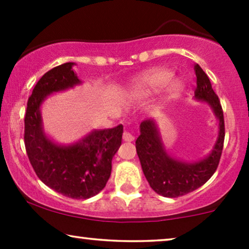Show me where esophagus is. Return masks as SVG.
<instances>
[{
    "mask_svg": "<svg viewBox=\"0 0 249 249\" xmlns=\"http://www.w3.org/2000/svg\"><path fill=\"white\" fill-rule=\"evenodd\" d=\"M134 139H135V137L130 134V132H128V131L124 132V142H132Z\"/></svg>",
    "mask_w": 249,
    "mask_h": 249,
    "instance_id": "1",
    "label": "esophagus"
}]
</instances>
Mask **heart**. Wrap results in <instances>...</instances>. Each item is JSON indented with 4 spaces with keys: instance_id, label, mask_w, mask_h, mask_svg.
I'll return each instance as SVG.
<instances>
[{
    "instance_id": "obj_1",
    "label": "heart",
    "mask_w": 249,
    "mask_h": 249,
    "mask_svg": "<svg viewBox=\"0 0 249 249\" xmlns=\"http://www.w3.org/2000/svg\"><path fill=\"white\" fill-rule=\"evenodd\" d=\"M172 72L166 69H159L154 70L152 72L146 74V76L141 80V83L136 85L132 89V94L137 98H145L148 97L149 95L156 93L161 89L162 87L165 86V93L169 96L175 95L180 88V83L178 80L168 81L171 79Z\"/></svg>"
}]
</instances>
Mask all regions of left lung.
Returning <instances> with one entry per match:
<instances>
[{"mask_svg":"<svg viewBox=\"0 0 249 249\" xmlns=\"http://www.w3.org/2000/svg\"><path fill=\"white\" fill-rule=\"evenodd\" d=\"M194 70L197 78L195 98L209 104L219 121V134L210 154L196 162L172 158L165 151L158 124L152 119L142 122L141 135L136 141V151L149 186L159 195L171 198L186 195L203 186L215 172L223 148L224 120L219 97L202 68L195 64Z\"/></svg>","mask_w":249,"mask_h":249,"instance_id":"obj_1","label":"left lung"}]
</instances>
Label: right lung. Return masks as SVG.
Instances as JSON below:
<instances>
[{
    "instance_id": "right-lung-1",
    "label": "right lung",
    "mask_w": 249,
    "mask_h": 249,
    "mask_svg": "<svg viewBox=\"0 0 249 249\" xmlns=\"http://www.w3.org/2000/svg\"><path fill=\"white\" fill-rule=\"evenodd\" d=\"M73 62L44 74L28 98L25 115V146L36 175L56 193L73 199L97 195L111 176L112 159L121 145L124 125L93 130L73 144L61 145L44 131L40 107L47 96L80 85Z\"/></svg>"
}]
</instances>
